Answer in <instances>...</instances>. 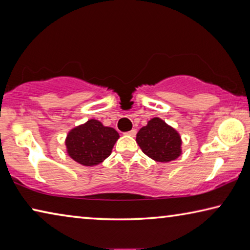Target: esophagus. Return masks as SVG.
Segmentation results:
<instances>
[{
    "mask_svg": "<svg viewBox=\"0 0 250 250\" xmlns=\"http://www.w3.org/2000/svg\"><path fill=\"white\" fill-rule=\"evenodd\" d=\"M125 134L126 135H130V137H135V134H137V130L132 129L131 131H129V132H126Z\"/></svg>",
    "mask_w": 250,
    "mask_h": 250,
    "instance_id": "esophagus-1",
    "label": "esophagus"
}]
</instances>
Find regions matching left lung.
<instances>
[{
  "mask_svg": "<svg viewBox=\"0 0 250 250\" xmlns=\"http://www.w3.org/2000/svg\"><path fill=\"white\" fill-rule=\"evenodd\" d=\"M142 152L156 162H171L182 154L180 133L160 118H152L137 133Z\"/></svg>",
  "mask_w": 250,
  "mask_h": 250,
  "instance_id": "obj_1",
  "label": "left lung"
}]
</instances>
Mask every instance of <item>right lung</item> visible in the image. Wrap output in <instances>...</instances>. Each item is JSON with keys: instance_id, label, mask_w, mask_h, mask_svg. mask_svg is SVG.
<instances>
[{"instance_id": "add662e5", "label": "right lung", "mask_w": 250, "mask_h": 250, "mask_svg": "<svg viewBox=\"0 0 250 250\" xmlns=\"http://www.w3.org/2000/svg\"><path fill=\"white\" fill-rule=\"evenodd\" d=\"M118 139L119 133L115 129L90 119L71 129L65 145L67 153L76 162L84 167H95L111 154Z\"/></svg>"}]
</instances>
